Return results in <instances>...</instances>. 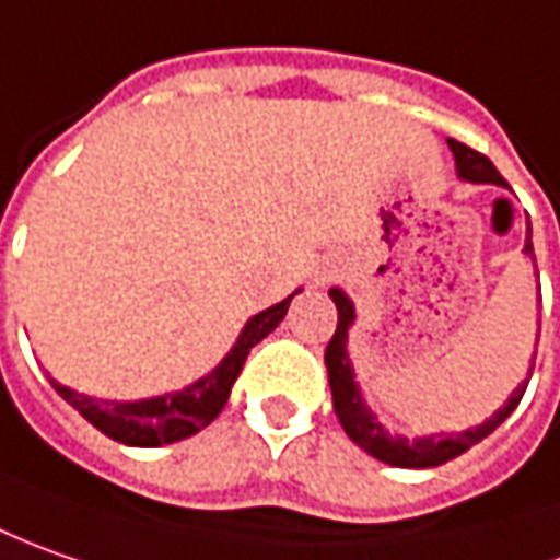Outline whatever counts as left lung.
<instances>
[{"instance_id": "left-lung-1", "label": "left lung", "mask_w": 560, "mask_h": 560, "mask_svg": "<svg viewBox=\"0 0 560 560\" xmlns=\"http://www.w3.org/2000/svg\"><path fill=\"white\" fill-rule=\"evenodd\" d=\"M450 151L455 158V173L458 179L465 183H490V185H505V179L499 176V170L492 166L490 158H483L480 151L462 145L450 139ZM530 220H527V244H524V254L533 257V242H530ZM328 298L335 300L338 306V331L335 338L328 340V350H325V369H328V384H331V399H335V412H338L340 428L347 431V436L357 443L359 450H365L369 455H375L377 462L384 465H394V468H436V465H446L455 455L468 453L471 446H477L483 436H490L505 418H509L521 396L527 390L533 375V362H536V353L530 357V369H527V377L514 387L509 394V399L495 409V412L474 424L468 431H458V434H428V436H402L390 434L377 415L369 409V402L362 399V390H359L357 375H353V362H350V353H347V340H350V328L357 322V306L353 300L347 298L340 288H331ZM539 340V335H536Z\"/></svg>"}]
</instances>
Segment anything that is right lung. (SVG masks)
Wrapping results in <instances>:
<instances>
[{
    "mask_svg": "<svg viewBox=\"0 0 560 560\" xmlns=\"http://www.w3.org/2000/svg\"><path fill=\"white\" fill-rule=\"evenodd\" d=\"M294 294H300V288ZM294 294L276 303V306H269V310H262L257 316L247 318V325L242 328L235 347L220 359V365L213 372L198 377V381H191L183 390L145 396V399H98V396L77 394V390L58 384L49 375L51 387L65 396L92 428H98L102 434L117 440V443L151 450V446H166V443L185 440V436L203 431L222 412L225 399L232 394V384L242 375L247 353L266 335H272L279 328V322L288 313Z\"/></svg>",
    "mask_w": 560,
    "mask_h": 560,
    "instance_id": "right-lung-1",
    "label": "right lung"
}]
</instances>
